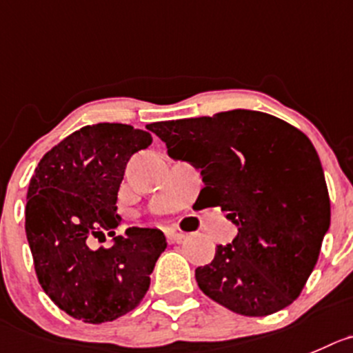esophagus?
<instances>
[{"label":"esophagus","mask_w":353,"mask_h":353,"mask_svg":"<svg viewBox=\"0 0 353 353\" xmlns=\"http://www.w3.org/2000/svg\"><path fill=\"white\" fill-rule=\"evenodd\" d=\"M164 236H166L168 243L173 244V243H180V241L185 237V234L179 232V230H174V229H166L164 230Z\"/></svg>","instance_id":"obj_1"}]
</instances>
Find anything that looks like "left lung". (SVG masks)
I'll list each match as a JSON object with an SVG mask.
<instances>
[{
	"mask_svg": "<svg viewBox=\"0 0 353 353\" xmlns=\"http://www.w3.org/2000/svg\"><path fill=\"white\" fill-rule=\"evenodd\" d=\"M168 156L201 170L204 206L237 227L211 263L196 268L201 291L236 314L263 317L293 303L317 263L331 204L317 150L279 117L236 109L213 117L147 124Z\"/></svg>",
	"mask_w": 353,
	"mask_h": 353,
	"instance_id": "1",
	"label": "left lung"
}]
</instances>
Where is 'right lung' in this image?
<instances>
[{
	"mask_svg": "<svg viewBox=\"0 0 353 353\" xmlns=\"http://www.w3.org/2000/svg\"><path fill=\"white\" fill-rule=\"evenodd\" d=\"M152 143L130 124L99 123L70 133L43 156L26 206V236L45 293L74 319L114 321L137 308L166 237L157 229H126L116 214L117 190L130 157ZM113 237L95 250L93 239Z\"/></svg>",
	"mask_w": 353,
	"mask_h": 353,
	"instance_id": "add662e5",
	"label": "right lung"
}]
</instances>
